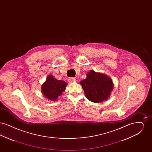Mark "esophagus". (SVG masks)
<instances>
[{
	"mask_svg": "<svg viewBox=\"0 0 152 152\" xmlns=\"http://www.w3.org/2000/svg\"><path fill=\"white\" fill-rule=\"evenodd\" d=\"M76 79L75 77L69 78V82H70V83H75V82H76Z\"/></svg>",
	"mask_w": 152,
	"mask_h": 152,
	"instance_id": "34e87169",
	"label": "esophagus"
}]
</instances>
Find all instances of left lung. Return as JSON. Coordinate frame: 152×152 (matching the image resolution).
<instances>
[{"label":"left lung","mask_w":152,"mask_h":152,"mask_svg":"<svg viewBox=\"0 0 152 152\" xmlns=\"http://www.w3.org/2000/svg\"><path fill=\"white\" fill-rule=\"evenodd\" d=\"M80 84L87 99L96 103L107 100L113 89L112 80L109 77L92 70L87 73V78Z\"/></svg>","instance_id":"8db88e82"}]
</instances>
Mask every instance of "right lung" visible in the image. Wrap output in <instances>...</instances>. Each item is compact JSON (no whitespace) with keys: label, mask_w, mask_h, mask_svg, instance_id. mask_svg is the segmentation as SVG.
I'll return each instance as SVG.
<instances>
[{"label":"right lung","mask_w":152,"mask_h":152,"mask_svg":"<svg viewBox=\"0 0 152 152\" xmlns=\"http://www.w3.org/2000/svg\"><path fill=\"white\" fill-rule=\"evenodd\" d=\"M67 83L63 80H58L49 75L46 81L42 86V92L44 96L51 101H56L58 97L64 92Z\"/></svg>","instance_id":"1"}]
</instances>
